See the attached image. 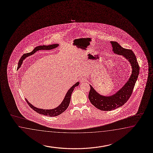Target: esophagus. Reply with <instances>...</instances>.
<instances>
[{
  "label": "esophagus",
  "mask_w": 153,
  "mask_h": 153,
  "mask_svg": "<svg viewBox=\"0 0 153 153\" xmlns=\"http://www.w3.org/2000/svg\"><path fill=\"white\" fill-rule=\"evenodd\" d=\"M86 81V79L85 78H84V77H81L80 78V82L82 83V82H85Z\"/></svg>",
  "instance_id": "34e87169"
}]
</instances>
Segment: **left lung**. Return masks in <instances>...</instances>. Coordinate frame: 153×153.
Masks as SVG:
<instances>
[{
	"label": "left lung",
	"mask_w": 153,
	"mask_h": 153,
	"mask_svg": "<svg viewBox=\"0 0 153 153\" xmlns=\"http://www.w3.org/2000/svg\"><path fill=\"white\" fill-rule=\"evenodd\" d=\"M112 51L116 54L122 55L127 60L131 66L132 72L128 80L112 95H101L95 91L92 85L89 93L88 98L93 105L102 111H110L124 105L132 93L133 90L139 73V66L135 54L131 50L122 47L116 42H110Z\"/></svg>",
	"instance_id": "obj_1"
}]
</instances>
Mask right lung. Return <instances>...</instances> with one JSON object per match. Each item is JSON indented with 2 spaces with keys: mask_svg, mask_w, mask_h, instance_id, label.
Returning <instances> with one entry per match:
<instances>
[{
  "mask_svg": "<svg viewBox=\"0 0 153 153\" xmlns=\"http://www.w3.org/2000/svg\"><path fill=\"white\" fill-rule=\"evenodd\" d=\"M59 45V44H53L48 45H39L37 47L35 48L33 51H31L29 53L25 54L22 56V57L20 58L19 64H18V67L17 69H19L20 68L23 62V61L26 59V58L31 56L32 55L34 54L36 51H43V50H45V51H49V50H51L55 49L56 48L58 47ZM79 85V82H77L75 83V85H73L69 89L68 91L66 93V95L65 96L63 100L62 101L61 104L58 106L56 108H55L54 109H43L38 108L35 107L33 105H32L30 102L27 100V99H26V100L27 102V104L29 105V106L31 107L32 109L34 110L35 111L40 114L41 115H43L48 116L50 117H53V116H56L59 115L62 112H64L68 108L70 102L71 100V96L72 92L74 91V88L78 86Z\"/></svg>",
  "mask_w": 153,
  "mask_h": 153,
  "instance_id": "obj_1",
  "label": "right lung"
}]
</instances>
